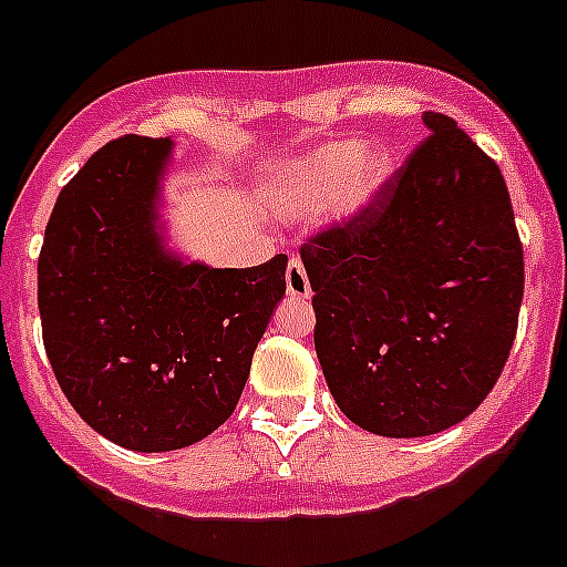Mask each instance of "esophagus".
<instances>
[{"label": "esophagus", "mask_w": 567, "mask_h": 567, "mask_svg": "<svg viewBox=\"0 0 567 567\" xmlns=\"http://www.w3.org/2000/svg\"><path fill=\"white\" fill-rule=\"evenodd\" d=\"M287 292L292 295V298H300V300H306L311 295L309 275H306L303 264H300L298 258H292L287 267Z\"/></svg>", "instance_id": "esophagus-1"}]
</instances>
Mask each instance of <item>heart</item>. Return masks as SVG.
<instances>
[{"label": "heart", "instance_id": "b5f03b06", "mask_svg": "<svg viewBox=\"0 0 567 567\" xmlns=\"http://www.w3.org/2000/svg\"><path fill=\"white\" fill-rule=\"evenodd\" d=\"M391 174L393 165L385 148L331 143L280 171L272 188V205L287 216H309L329 199L334 216H354L382 194Z\"/></svg>", "mask_w": 567, "mask_h": 567}]
</instances>
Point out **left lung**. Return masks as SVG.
<instances>
[{
	"label": "left lung",
	"mask_w": 567,
	"mask_h": 567,
	"mask_svg": "<svg viewBox=\"0 0 567 567\" xmlns=\"http://www.w3.org/2000/svg\"><path fill=\"white\" fill-rule=\"evenodd\" d=\"M424 126L371 205L300 247L331 396L388 439L441 433L489 396L523 300L501 168L453 117Z\"/></svg>",
	"instance_id": "left-lung-1"
}]
</instances>
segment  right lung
<instances>
[{
  "mask_svg": "<svg viewBox=\"0 0 567 567\" xmlns=\"http://www.w3.org/2000/svg\"><path fill=\"white\" fill-rule=\"evenodd\" d=\"M168 137L126 134L59 194L39 256L47 360L75 413L137 453L207 439L236 410L287 292V256L182 264L157 236Z\"/></svg>",
  "mask_w": 567,
  "mask_h": 567,
  "instance_id": "add662e5",
  "label": "right lung"
}]
</instances>
